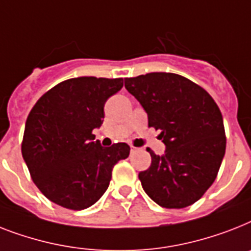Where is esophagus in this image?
<instances>
[{"label": "esophagus", "mask_w": 251, "mask_h": 251, "mask_svg": "<svg viewBox=\"0 0 251 251\" xmlns=\"http://www.w3.org/2000/svg\"><path fill=\"white\" fill-rule=\"evenodd\" d=\"M136 151H139V148H136V147L131 146V152H136Z\"/></svg>", "instance_id": "34e87169"}]
</instances>
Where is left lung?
<instances>
[{
	"label": "left lung",
	"instance_id": "8db88e82",
	"mask_svg": "<svg viewBox=\"0 0 251 251\" xmlns=\"http://www.w3.org/2000/svg\"><path fill=\"white\" fill-rule=\"evenodd\" d=\"M125 87L160 130L164 156L147 148L152 162L139 173L144 192L166 209H182L203 196L226 153L222 112L211 95L176 73L153 72L125 78Z\"/></svg>",
	"mask_w": 251,
	"mask_h": 251
}]
</instances>
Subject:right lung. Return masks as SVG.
<instances>
[{"label":"right lung","mask_w":251,"mask_h":251,"mask_svg":"<svg viewBox=\"0 0 251 251\" xmlns=\"http://www.w3.org/2000/svg\"><path fill=\"white\" fill-rule=\"evenodd\" d=\"M124 78L77 77L55 85L26 117L22 154L42 195L69 210H83L107 191L112 170L129 157L126 143L101 147L93 130Z\"/></svg>","instance_id":"right-lung-1"}]
</instances>
